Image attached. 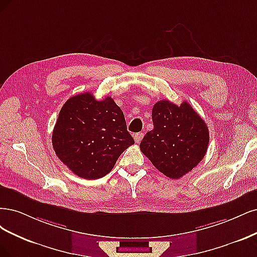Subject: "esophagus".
Masks as SVG:
<instances>
[{"label": "esophagus", "mask_w": 257, "mask_h": 257, "mask_svg": "<svg viewBox=\"0 0 257 257\" xmlns=\"http://www.w3.org/2000/svg\"><path fill=\"white\" fill-rule=\"evenodd\" d=\"M143 137H144V134H142V132H139V134H136V135L134 136V139H135V141H136V143H140L141 141H142Z\"/></svg>", "instance_id": "obj_1"}]
</instances>
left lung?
<instances>
[{
  "label": "left lung",
  "mask_w": 257,
  "mask_h": 257,
  "mask_svg": "<svg viewBox=\"0 0 257 257\" xmlns=\"http://www.w3.org/2000/svg\"><path fill=\"white\" fill-rule=\"evenodd\" d=\"M154 129L140 144L154 167L173 179L183 177L202 161L209 143L206 122L187 101L177 105L169 100L156 102Z\"/></svg>",
  "instance_id": "1"
}]
</instances>
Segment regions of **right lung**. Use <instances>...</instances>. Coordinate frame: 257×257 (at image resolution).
<instances>
[{
	"instance_id": "add662e5",
	"label": "right lung",
	"mask_w": 257,
	"mask_h": 257,
	"mask_svg": "<svg viewBox=\"0 0 257 257\" xmlns=\"http://www.w3.org/2000/svg\"><path fill=\"white\" fill-rule=\"evenodd\" d=\"M132 144L120 107L109 96L96 100L87 92L64 103L52 134L56 156L84 179L105 176Z\"/></svg>"
}]
</instances>
